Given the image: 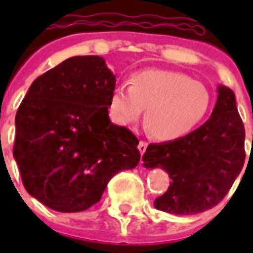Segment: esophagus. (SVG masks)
Instances as JSON below:
<instances>
[{
    "mask_svg": "<svg viewBox=\"0 0 253 253\" xmlns=\"http://www.w3.org/2000/svg\"><path fill=\"white\" fill-rule=\"evenodd\" d=\"M147 147H148V143L147 142H144V140H140L139 142V146H138V149H139V152H140V154H144V152L147 151Z\"/></svg>",
    "mask_w": 253,
    "mask_h": 253,
    "instance_id": "esophagus-1",
    "label": "esophagus"
}]
</instances>
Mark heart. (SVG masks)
I'll list each match as a JSON object with an SVG mask.
<instances>
[{"label":"heart","instance_id":"b5f03b06","mask_svg":"<svg viewBox=\"0 0 253 253\" xmlns=\"http://www.w3.org/2000/svg\"><path fill=\"white\" fill-rule=\"evenodd\" d=\"M210 105L207 87L175 71L146 69L133 73L129 87L118 84L109 99L115 124L137 122L146 109L144 123L153 138L175 140L184 137L204 118Z\"/></svg>","mask_w":253,"mask_h":253}]
</instances>
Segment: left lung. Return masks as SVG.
<instances>
[{
	"label": "left lung",
	"mask_w": 253,
	"mask_h": 253,
	"mask_svg": "<svg viewBox=\"0 0 253 253\" xmlns=\"http://www.w3.org/2000/svg\"><path fill=\"white\" fill-rule=\"evenodd\" d=\"M245 126L234 92L218 87L209 119L185 137L149 144L143 156L147 169L160 167L172 182L154 200L156 209L176 215L203 213L223 200L245 163Z\"/></svg>",
	"instance_id": "1"
}]
</instances>
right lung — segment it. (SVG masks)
Returning <instances> with one entry per match:
<instances>
[{
  "instance_id": "add662e5",
  "label": "right lung",
  "mask_w": 253,
  "mask_h": 253,
  "mask_svg": "<svg viewBox=\"0 0 253 253\" xmlns=\"http://www.w3.org/2000/svg\"><path fill=\"white\" fill-rule=\"evenodd\" d=\"M116 78L99 55L66 59L39 76L15 118L13 157L26 191L60 213L100 202L110 178L139 163V140L109 119Z\"/></svg>"
}]
</instances>
